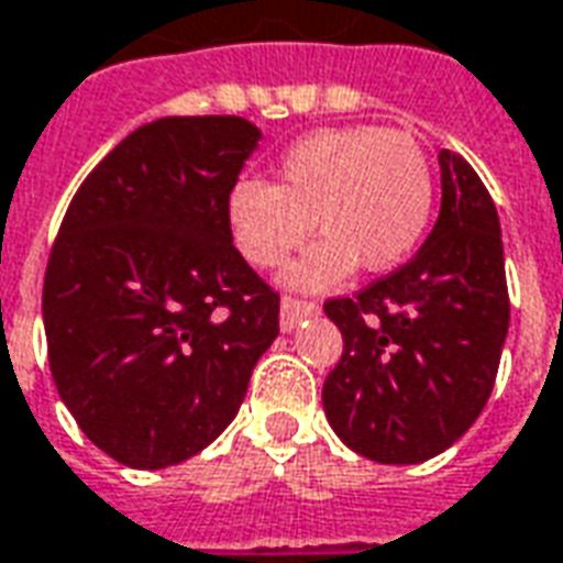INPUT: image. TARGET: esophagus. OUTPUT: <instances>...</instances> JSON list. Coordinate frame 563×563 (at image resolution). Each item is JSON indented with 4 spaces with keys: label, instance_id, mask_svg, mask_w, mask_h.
Wrapping results in <instances>:
<instances>
[{
    "label": "esophagus",
    "instance_id": "obj_1",
    "mask_svg": "<svg viewBox=\"0 0 563 563\" xmlns=\"http://www.w3.org/2000/svg\"><path fill=\"white\" fill-rule=\"evenodd\" d=\"M310 313H317V305L308 301V298H295V295H286L280 301V325L283 332H292L298 322L310 317Z\"/></svg>",
    "mask_w": 563,
    "mask_h": 563
}]
</instances>
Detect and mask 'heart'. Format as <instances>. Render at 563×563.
Instances as JSON below:
<instances>
[{
	"label": "heart",
	"instance_id": "obj_1",
	"mask_svg": "<svg viewBox=\"0 0 563 563\" xmlns=\"http://www.w3.org/2000/svg\"><path fill=\"white\" fill-rule=\"evenodd\" d=\"M432 213V167L423 145L402 131L338 128L310 133L286 152L277 183L246 179L228 198L231 238L253 265L277 268L308 243L295 286H332L353 265L396 268L423 238ZM314 225H309V219Z\"/></svg>",
	"mask_w": 563,
	"mask_h": 563
}]
</instances>
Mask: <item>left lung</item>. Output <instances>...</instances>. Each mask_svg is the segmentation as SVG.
Instances as JSON below:
<instances>
[{"label": "left lung", "instance_id": "left-lung-1", "mask_svg": "<svg viewBox=\"0 0 563 563\" xmlns=\"http://www.w3.org/2000/svg\"><path fill=\"white\" fill-rule=\"evenodd\" d=\"M442 210L415 258L322 308L344 338L322 384L338 439L375 463H423L470 430L494 390L509 289L497 207L457 152H439Z\"/></svg>", "mask_w": 563, "mask_h": 563}]
</instances>
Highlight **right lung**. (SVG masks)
<instances>
[{
  "label": "right lung",
  "instance_id": "1",
  "mask_svg": "<svg viewBox=\"0 0 563 563\" xmlns=\"http://www.w3.org/2000/svg\"><path fill=\"white\" fill-rule=\"evenodd\" d=\"M258 128L173 115L106 155L63 216L42 317L57 393L133 470L195 457L241 408L280 335V295L238 253L228 198Z\"/></svg>",
  "mask_w": 563,
  "mask_h": 563
}]
</instances>
